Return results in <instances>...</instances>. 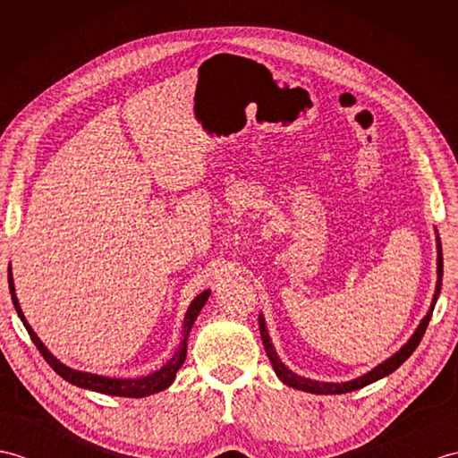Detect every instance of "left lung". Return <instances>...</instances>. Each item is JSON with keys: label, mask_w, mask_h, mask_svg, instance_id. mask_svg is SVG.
<instances>
[{"label": "left lung", "mask_w": 458, "mask_h": 458, "mask_svg": "<svg viewBox=\"0 0 458 458\" xmlns=\"http://www.w3.org/2000/svg\"><path fill=\"white\" fill-rule=\"evenodd\" d=\"M441 277H443V250H441V238L437 236V287H435V295H433V301H431V309L427 310V315L423 317L420 327L415 328V333L411 335V338L407 340V343L400 350H397L394 356L387 358L386 362L377 364L374 369H369L368 374L360 376L356 379H350V382H343V384L317 382V379H309V377L297 376L295 372H291V369L279 360L274 344H271V338H269L267 328H266V318H264V315H259V335H261V340H264V348H266L271 366H274V369H276L277 377L284 384L295 387V390H303V392H309V394H323V395H327V394H348V392H354V390H360V387H364L368 384L377 382V379H382L387 374H392L394 369L400 368L405 362V360L413 354V350L420 346L421 338H423L425 330H427V325H429V320H431L437 299H439V293H441Z\"/></svg>", "instance_id": "left-lung-1"}]
</instances>
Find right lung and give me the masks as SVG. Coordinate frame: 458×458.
I'll return each instance as SVG.
<instances>
[{
    "label": "right lung",
    "instance_id": "1",
    "mask_svg": "<svg viewBox=\"0 0 458 458\" xmlns=\"http://www.w3.org/2000/svg\"><path fill=\"white\" fill-rule=\"evenodd\" d=\"M7 281H9V293H12L13 299V307L17 310L19 318L23 320V327L27 328L29 336L35 343V346L38 348V352L43 354V358L47 360V364L51 366L55 372L64 377L66 382H71L72 386H79L84 387V390H92V392H100V394H108V395H120V397H145V395H151V394H157L167 390V387L173 384L174 376H177L179 368L182 366L184 358H187V340H189V333L194 325V320H197L200 309L207 303V299L210 295V289L202 291L200 295H197V299H192L191 307L187 309V315H184V323H182V338H181V344L177 348V352L173 354V358L169 360L167 364H165L157 372H153L149 376H143V377H108V376H98V374H90V372H81V369H72L64 366L63 362H58V360L48 352L47 346L38 340V336L35 335V330L31 328V325L25 320V315L21 307H19V301L15 295V285H13V277H12V266H9V274H7Z\"/></svg>",
    "mask_w": 458,
    "mask_h": 458
}]
</instances>
